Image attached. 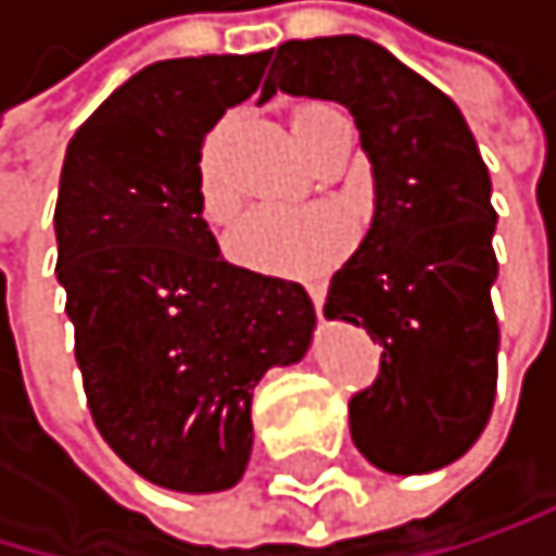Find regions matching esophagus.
I'll return each mask as SVG.
<instances>
[{
    "label": "esophagus",
    "mask_w": 556,
    "mask_h": 556,
    "mask_svg": "<svg viewBox=\"0 0 556 556\" xmlns=\"http://www.w3.org/2000/svg\"><path fill=\"white\" fill-rule=\"evenodd\" d=\"M306 290H309V296H313V306H316V313H324V303H327V287H324V283H309Z\"/></svg>",
    "instance_id": "1"
}]
</instances>
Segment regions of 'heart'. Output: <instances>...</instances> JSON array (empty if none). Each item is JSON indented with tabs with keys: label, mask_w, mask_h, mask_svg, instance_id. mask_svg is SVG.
I'll list each match as a JSON object with an SVG mask.
<instances>
[{
	"label": "heart",
	"mask_w": 556,
	"mask_h": 556,
	"mask_svg": "<svg viewBox=\"0 0 556 556\" xmlns=\"http://www.w3.org/2000/svg\"><path fill=\"white\" fill-rule=\"evenodd\" d=\"M330 116L333 105L306 102L293 113L290 126L303 153ZM200 206L206 219H229L237 210V189L219 163V136H210L200 153ZM353 243V219L337 203H263L232 223L226 232L229 260L283 280H309L330 269Z\"/></svg>",
	"instance_id": "heart-1"
}]
</instances>
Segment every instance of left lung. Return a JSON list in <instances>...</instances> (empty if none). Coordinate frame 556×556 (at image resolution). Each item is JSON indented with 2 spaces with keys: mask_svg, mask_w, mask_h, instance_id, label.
Wrapping results in <instances>:
<instances>
[{
  "mask_svg": "<svg viewBox=\"0 0 556 556\" xmlns=\"http://www.w3.org/2000/svg\"><path fill=\"white\" fill-rule=\"evenodd\" d=\"M273 52L260 102H340L374 173L370 229L324 306L383 346L377 383L350 400V437L383 473L440 470L480 440L497 393V213L477 139L451 96L370 39Z\"/></svg>",
  "mask_w": 556,
  "mask_h": 556,
  "instance_id": "obj_1",
  "label": "left lung"
}]
</instances>
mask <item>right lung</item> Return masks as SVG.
I'll return each instance as SVG.
<instances>
[{
  "label": "right lung",
  "mask_w": 556,
  "mask_h": 556,
  "mask_svg": "<svg viewBox=\"0 0 556 556\" xmlns=\"http://www.w3.org/2000/svg\"><path fill=\"white\" fill-rule=\"evenodd\" d=\"M269 52L139 70L76 129L59 176L55 276L89 414L119 460L179 494L243 480L253 390L316 330L309 293L226 263L200 206L203 139Z\"/></svg>",
  "instance_id": "right-lung-1"
}]
</instances>
